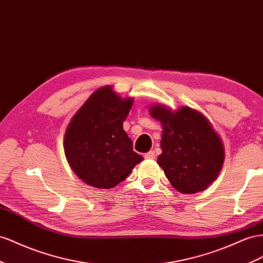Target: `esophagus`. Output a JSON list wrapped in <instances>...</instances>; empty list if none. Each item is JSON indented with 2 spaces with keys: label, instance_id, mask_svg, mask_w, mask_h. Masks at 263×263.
<instances>
[{
  "label": "esophagus",
  "instance_id": "1",
  "mask_svg": "<svg viewBox=\"0 0 263 263\" xmlns=\"http://www.w3.org/2000/svg\"><path fill=\"white\" fill-rule=\"evenodd\" d=\"M144 157L146 159H155L156 158V155H155V152H148L144 155Z\"/></svg>",
  "mask_w": 263,
  "mask_h": 263
}]
</instances>
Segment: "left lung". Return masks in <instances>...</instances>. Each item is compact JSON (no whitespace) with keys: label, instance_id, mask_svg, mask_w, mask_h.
<instances>
[{"label":"left lung","instance_id":"1","mask_svg":"<svg viewBox=\"0 0 263 263\" xmlns=\"http://www.w3.org/2000/svg\"><path fill=\"white\" fill-rule=\"evenodd\" d=\"M149 114L162 126L157 162L173 187L186 195L207 189L224 161L223 143L208 118L188 106L172 110L161 104Z\"/></svg>","mask_w":263,"mask_h":263}]
</instances>
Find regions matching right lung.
<instances>
[{
	"label": "right lung",
	"mask_w": 263,
	"mask_h": 263,
	"mask_svg": "<svg viewBox=\"0 0 263 263\" xmlns=\"http://www.w3.org/2000/svg\"><path fill=\"white\" fill-rule=\"evenodd\" d=\"M134 98L120 97L112 86L96 89L70 119L64 135V153L75 175L85 183L110 189L143 160L133 151L123 128Z\"/></svg>",
	"instance_id": "add662e5"
}]
</instances>
